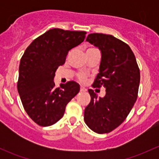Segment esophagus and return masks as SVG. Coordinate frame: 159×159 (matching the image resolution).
<instances>
[{
	"mask_svg": "<svg viewBox=\"0 0 159 159\" xmlns=\"http://www.w3.org/2000/svg\"><path fill=\"white\" fill-rule=\"evenodd\" d=\"M80 91H83V92H85V91H87V89H86L84 87H83V86H81V88H80Z\"/></svg>",
	"mask_w": 159,
	"mask_h": 159,
	"instance_id": "obj_1",
	"label": "esophagus"
}]
</instances>
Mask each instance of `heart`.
Wrapping results in <instances>:
<instances>
[{"instance_id":"obj_1","label":"heart","mask_w":159,"mask_h":159,"mask_svg":"<svg viewBox=\"0 0 159 159\" xmlns=\"http://www.w3.org/2000/svg\"><path fill=\"white\" fill-rule=\"evenodd\" d=\"M78 79H79L81 82H84V81H86V79H87V75H86L85 74L83 73L79 74V75H78Z\"/></svg>"}]
</instances>
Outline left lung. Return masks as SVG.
<instances>
[{
  "instance_id": "8db88e82",
  "label": "left lung",
  "mask_w": 159,
  "mask_h": 159,
  "mask_svg": "<svg viewBox=\"0 0 159 159\" xmlns=\"http://www.w3.org/2000/svg\"><path fill=\"white\" fill-rule=\"evenodd\" d=\"M86 41L101 51L99 73L93 87L105 89V97L98 98L89 89L91 102L84 109V119L93 131L108 133L120 125L137 100L140 70L131 49L110 34H90Z\"/></svg>"
}]
</instances>
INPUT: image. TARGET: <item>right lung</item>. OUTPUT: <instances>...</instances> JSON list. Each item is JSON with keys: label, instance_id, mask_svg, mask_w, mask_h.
Returning <instances> with one entry per match:
<instances>
[{"label": "right lung", "instance_id": "add662e5", "mask_svg": "<svg viewBox=\"0 0 159 159\" xmlns=\"http://www.w3.org/2000/svg\"><path fill=\"white\" fill-rule=\"evenodd\" d=\"M85 34V31L54 28L25 50L19 65L17 91L25 111L38 125L46 127L58 121L67 104L79 92L80 85L75 81L56 88L54 78L70 50L83 42Z\"/></svg>", "mask_w": 159, "mask_h": 159}]
</instances>
